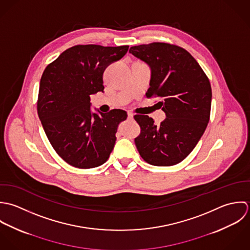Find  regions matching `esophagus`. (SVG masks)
Listing matches in <instances>:
<instances>
[{
    "label": "esophagus",
    "instance_id": "34e87169",
    "mask_svg": "<svg viewBox=\"0 0 250 250\" xmlns=\"http://www.w3.org/2000/svg\"><path fill=\"white\" fill-rule=\"evenodd\" d=\"M127 118H128L129 120L133 119V114H132L131 112H127Z\"/></svg>",
    "mask_w": 250,
    "mask_h": 250
}]
</instances>
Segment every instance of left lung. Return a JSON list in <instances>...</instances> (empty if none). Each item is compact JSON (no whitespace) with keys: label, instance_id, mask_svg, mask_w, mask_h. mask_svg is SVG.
Segmentation results:
<instances>
[{"label":"left lung","instance_id":"8db88e82","mask_svg":"<svg viewBox=\"0 0 250 250\" xmlns=\"http://www.w3.org/2000/svg\"><path fill=\"white\" fill-rule=\"evenodd\" d=\"M129 53L151 70L147 98H157L166 119L156 125L149 116L135 115L141 132L134 142L141 157L154 166H172L195 148L209 121L211 88L197 61L180 46L152 42Z\"/></svg>","mask_w":250,"mask_h":250}]
</instances>
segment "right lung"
<instances>
[{"instance_id":"obj_1","label":"right lung","mask_w":250,"mask_h":250,"mask_svg":"<svg viewBox=\"0 0 250 250\" xmlns=\"http://www.w3.org/2000/svg\"><path fill=\"white\" fill-rule=\"evenodd\" d=\"M127 50V45H75L42 73L38 114L54 150L73 167L100 166L113 150L118 125L127 114L121 109L92 113L90 96L103 92L105 68Z\"/></svg>"}]
</instances>
